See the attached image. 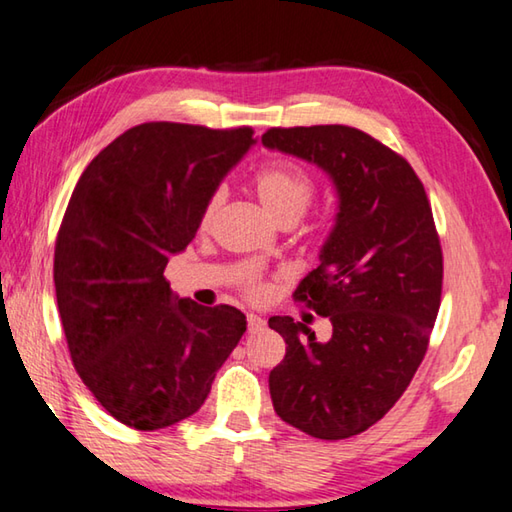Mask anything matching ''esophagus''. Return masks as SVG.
Listing matches in <instances>:
<instances>
[{"label":"esophagus","mask_w":512,"mask_h":512,"mask_svg":"<svg viewBox=\"0 0 512 512\" xmlns=\"http://www.w3.org/2000/svg\"><path fill=\"white\" fill-rule=\"evenodd\" d=\"M247 328H249V333H256V330H263V328H265V319L258 317V315H247Z\"/></svg>","instance_id":"1"}]
</instances>
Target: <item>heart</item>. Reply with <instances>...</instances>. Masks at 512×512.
Returning a JSON list of instances; mask_svg holds the SVG:
<instances>
[{"label": "heart", "mask_w": 512, "mask_h": 512, "mask_svg": "<svg viewBox=\"0 0 512 512\" xmlns=\"http://www.w3.org/2000/svg\"><path fill=\"white\" fill-rule=\"evenodd\" d=\"M254 191H256L258 202H261L263 209L267 211V215H270L274 222L281 224L285 220L297 222L301 215L306 213L312 197H315V184H312V179L303 173L301 168L279 164V166H267L258 170L254 175ZM222 202H224L222 188H218V191H213L209 195L200 218V224L204 229L213 222ZM245 292L251 301H263L270 290H267V285L263 281L251 279L245 285Z\"/></svg>", "instance_id": "obj_1"}]
</instances>
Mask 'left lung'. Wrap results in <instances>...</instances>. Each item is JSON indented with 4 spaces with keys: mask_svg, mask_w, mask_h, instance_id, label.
<instances>
[{
    "mask_svg": "<svg viewBox=\"0 0 512 512\" xmlns=\"http://www.w3.org/2000/svg\"><path fill=\"white\" fill-rule=\"evenodd\" d=\"M263 146L319 166L337 188L319 267L294 292L333 335L317 342L301 321L272 317L288 346L270 393L285 423L342 441L396 405L427 353L443 290L432 206L409 161L357 128H270Z\"/></svg>",
    "mask_w": 512,
    "mask_h": 512,
    "instance_id": "8db88e82",
    "label": "left lung"
}]
</instances>
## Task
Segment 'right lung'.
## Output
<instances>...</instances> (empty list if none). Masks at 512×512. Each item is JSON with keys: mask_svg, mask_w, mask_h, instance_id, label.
Returning <instances> with one entry per match:
<instances>
[{"mask_svg": "<svg viewBox=\"0 0 512 512\" xmlns=\"http://www.w3.org/2000/svg\"><path fill=\"white\" fill-rule=\"evenodd\" d=\"M254 130L152 121L89 161L62 218L53 283L71 362L107 414L141 432L193 416L247 330L231 306L177 299L164 279Z\"/></svg>", "mask_w": 512, "mask_h": 512, "instance_id": "add662e5", "label": "right lung"}]
</instances>
